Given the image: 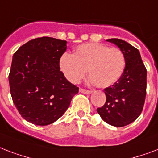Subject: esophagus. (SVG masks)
I'll use <instances>...</instances> for the list:
<instances>
[{"label": "esophagus", "instance_id": "obj_1", "mask_svg": "<svg viewBox=\"0 0 158 158\" xmlns=\"http://www.w3.org/2000/svg\"><path fill=\"white\" fill-rule=\"evenodd\" d=\"M79 91H80L81 93H83V94H86V95H90V94H91V93H92V91H91V90H84V89H80V90H79Z\"/></svg>", "mask_w": 158, "mask_h": 158}]
</instances>
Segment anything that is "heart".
Masks as SVG:
<instances>
[{"label": "heart", "mask_w": 158, "mask_h": 158, "mask_svg": "<svg viewBox=\"0 0 158 158\" xmlns=\"http://www.w3.org/2000/svg\"><path fill=\"white\" fill-rule=\"evenodd\" d=\"M59 66L70 82H80L87 70L90 82L96 87L106 88L121 77L125 68V57L118 48L89 43L78 46L73 55H62Z\"/></svg>", "instance_id": "b5f03b06"}]
</instances>
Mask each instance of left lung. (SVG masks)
I'll use <instances>...</instances> for the list:
<instances>
[{
	"instance_id": "1",
	"label": "left lung",
	"mask_w": 158,
	"mask_h": 158,
	"mask_svg": "<svg viewBox=\"0 0 158 158\" xmlns=\"http://www.w3.org/2000/svg\"><path fill=\"white\" fill-rule=\"evenodd\" d=\"M116 45L125 57V68L121 77L105 89L106 101L97 108L105 122L123 127L134 122L141 114L146 97L147 70L140 52L129 43L118 39L106 40Z\"/></svg>"
}]
</instances>
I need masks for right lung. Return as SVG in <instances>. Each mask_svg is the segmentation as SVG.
Wrapping results in <instances>:
<instances>
[{"mask_svg": "<svg viewBox=\"0 0 158 158\" xmlns=\"http://www.w3.org/2000/svg\"><path fill=\"white\" fill-rule=\"evenodd\" d=\"M67 41L50 37L35 39L15 52L9 74L10 95L20 115L44 126L62 116L79 88L60 71L59 60Z\"/></svg>", "mask_w": 158, "mask_h": 158, "instance_id": "1", "label": "right lung"}]
</instances>
